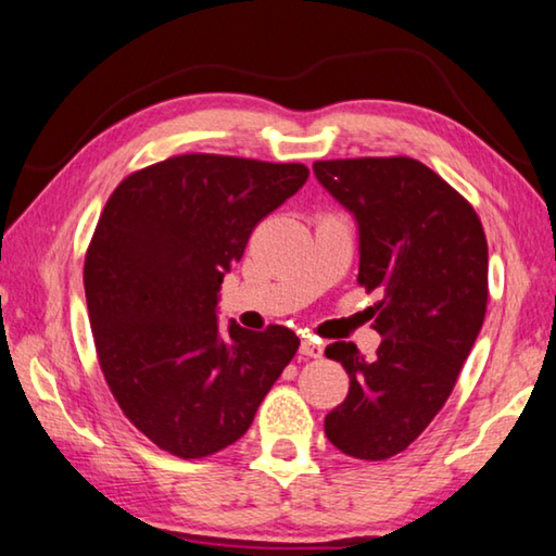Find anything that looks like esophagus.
I'll return each instance as SVG.
<instances>
[{
  "label": "esophagus",
  "mask_w": 556,
  "mask_h": 556,
  "mask_svg": "<svg viewBox=\"0 0 556 556\" xmlns=\"http://www.w3.org/2000/svg\"><path fill=\"white\" fill-rule=\"evenodd\" d=\"M323 352H325L323 344H317V342H313V340H303V342H300V354H303V357L320 359Z\"/></svg>",
  "instance_id": "esophagus-1"
}]
</instances>
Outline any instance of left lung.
<instances>
[{"label":"left lung","mask_w":556,"mask_h":556,"mask_svg":"<svg viewBox=\"0 0 556 556\" xmlns=\"http://www.w3.org/2000/svg\"><path fill=\"white\" fill-rule=\"evenodd\" d=\"M313 169L357 218V283L381 290L371 307L377 357H362L354 342L325 350L350 375L325 435L352 458L387 460L441 412L483 327L485 231L468 199L418 160H323Z\"/></svg>","instance_id":"8db88e82"}]
</instances>
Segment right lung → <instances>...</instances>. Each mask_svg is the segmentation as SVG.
Instances as JSON below:
<instances>
[{
	"instance_id": "add662e5",
	"label": "right lung",
	"mask_w": 556,
	"mask_h": 556,
	"mask_svg": "<svg viewBox=\"0 0 556 556\" xmlns=\"http://www.w3.org/2000/svg\"><path fill=\"white\" fill-rule=\"evenodd\" d=\"M307 175L298 162L177 154L125 177L98 218L84 286L100 369L127 421L172 456L239 441L295 357L293 330L222 332L216 303L251 231Z\"/></svg>"
}]
</instances>
